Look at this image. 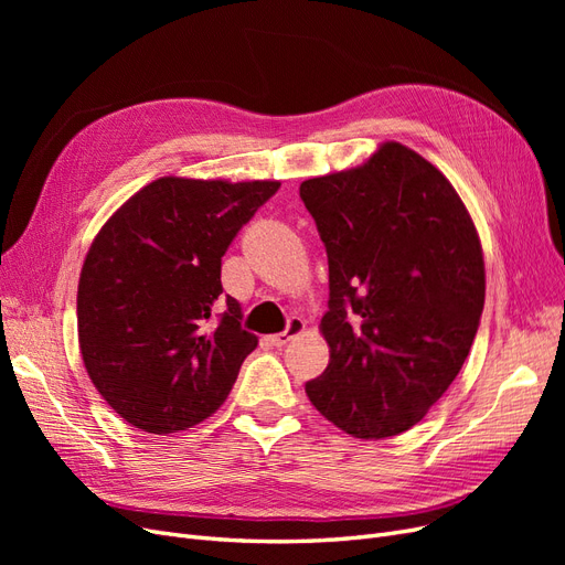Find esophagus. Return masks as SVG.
<instances>
[{"instance_id":"1","label":"esophagus","mask_w":565,"mask_h":565,"mask_svg":"<svg viewBox=\"0 0 565 565\" xmlns=\"http://www.w3.org/2000/svg\"><path fill=\"white\" fill-rule=\"evenodd\" d=\"M303 328H306V322H303L301 318L292 316V318L287 320V328H285L282 332H278V334H273L268 341H270L273 347H278V349H280V347H285V344H287L289 339L297 337V334H301V332H303Z\"/></svg>"}]
</instances>
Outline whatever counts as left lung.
Wrapping results in <instances>:
<instances>
[{
  "label": "left lung",
  "instance_id": "left-lung-1",
  "mask_svg": "<svg viewBox=\"0 0 565 565\" xmlns=\"http://www.w3.org/2000/svg\"><path fill=\"white\" fill-rule=\"evenodd\" d=\"M299 195L330 266V363L306 396L355 438L403 434L455 382L481 324L473 221L450 181L396 141Z\"/></svg>",
  "mask_w": 565,
  "mask_h": 565
}]
</instances>
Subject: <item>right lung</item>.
Returning <instances> with one entry per match:
<instances>
[{
    "label": "right lung",
    "instance_id": "1",
    "mask_svg": "<svg viewBox=\"0 0 565 565\" xmlns=\"http://www.w3.org/2000/svg\"><path fill=\"white\" fill-rule=\"evenodd\" d=\"M278 188L164 177L96 235L77 287L79 351L100 396L136 429H191L226 401L259 339L221 295V256Z\"/></svg>",
    "mask_w": 565,
    "mask_h": 565
}]
</instances>
